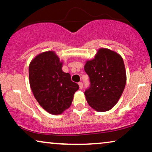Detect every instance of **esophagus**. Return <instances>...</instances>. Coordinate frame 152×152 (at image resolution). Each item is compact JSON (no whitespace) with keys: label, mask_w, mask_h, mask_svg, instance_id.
Wrapping results in <instances>:
<instances>
[{"label":"esophagus","mask_w":152,"mask_h":152,"mask_svg":"<svg viewBox=\"0 0 152 152\" xmlns=\"http://www.w3.org/2000/svg\"><path fill=\"white\" fill-rule=\"evenodd\" d=\"M78 86H79L80 89H82L83 87V83L80 82V83H78Z\"/></svg>","instance_id":"1"}]
</instances>
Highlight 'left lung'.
I'll return each instance as SVG.
<instances>
[{"mask_svg": "<svg viewBox=\"0 0 152 152\" xmlns=\"http://www.w3.org/2000/svg\"><path fill=\"white\" fill-rule=\"evenodd\" d=\"M84 69L90 87L85 92L88 104L98 112L112 109L124 90L126 74L120 54L108 48H99L94 59L88 60Z\"/></svg>", "mask_w": 152, "mask_h": 152, "instance_id": "8db88e82", "label": "left lung"}]
</instances>
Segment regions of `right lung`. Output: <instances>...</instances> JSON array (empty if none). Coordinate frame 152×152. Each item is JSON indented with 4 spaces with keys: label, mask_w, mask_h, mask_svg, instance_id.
I'll return each instance as SVG.
<instances>
[{
    "label": "right lung",
    "mask_w": 152,
    "mask_h": 152,
    "mask_svg": "<svg viewBox=\"0 0 152 152\" xmlns=\"http://www.w3.org/2000/svg\"><path fill=\"white\" fill-rule=\"evenodd\" d=\"M62 62L54 51L43 52L29 64V82L34 96L46 111L60 115L72 104L79 88L69 73L62 69Z\"/></svg>",
    "instance_id": "obj_1"
}]
</instances>
